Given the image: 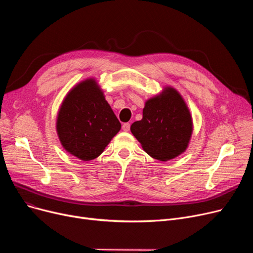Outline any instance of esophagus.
<instances>
[{
    "label": "esophagus",
    "mask_w": 253,
    "mask_h": 253,
    "mask_svg": "<svg viewBox=\"0 0 253 253\" xmlns=\"http://www.w3.org/2000/svg\"><path fill=\"white\" fill-rule=\"evenodd\" d=\"M122 129H123V131L128 132L130 130V124L129 123H124L123 126H122Z\"/></svg>",
    "instance_id": "34e87169"
}]
</instances>
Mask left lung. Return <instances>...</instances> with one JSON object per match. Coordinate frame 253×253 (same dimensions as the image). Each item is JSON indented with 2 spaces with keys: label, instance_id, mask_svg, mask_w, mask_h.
Here are the masks:
<instances>
[{
  "label": "left lung",
  "instance_id": "1",
  "mask_svg": "<svg viewBox=\"0 0 253 253\" xmlns=\"http://www.w3.org/2000/svg\"><path fill=\"white\" fill-rule=\"evenodd\" d=\"M130 130L148 155L159 161H169L187 150L193 119L179 92L166 86L160 94L145 101L142 119L132 124Z\"/></svg>",
  "mask_w": 253,
  "mask_h": 253
}]
</instances>
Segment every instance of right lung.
<instances>
[{"label":"right lung","mask_w":253,"mask_h":253,"mask_svg":"<svg viewBox=\"0 0 253 253\" xmlns=\"http://www.w3.org/2000/svg\"><path fill=\"white\" fill-rule=\"evenodd\" d=\"M120 129L121 123L93 78L70 90L56 119L62 148L82 161H90L101 155Z\"/></svg>","instance_id":"right-lung-1"}]
</instances>
